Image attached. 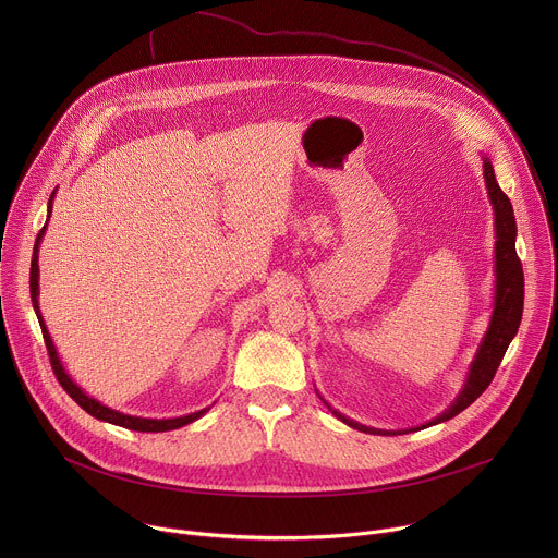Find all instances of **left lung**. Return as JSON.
<instances>
[{"label": "left lung", "mask_w": 558, "mask_h": 558, "mask_svg": "<svg viewBox=\"0 0 558 558\" xmlns=\"http://www.w3.org/2000/svg\"><path fill=\"white\" fill-rule=\"evenodd\" d=\"M484 179H486V187H488V196L495 209V227H497V241H495V311L490 317V327L480 344V351H476L470 368H468V377L465 384L461 388V392L457 395V400L435 420H430L424 426L417 428H409V430H379V428H371L364 424H357L349 417H344L342 413L333 411L331 413L344 422L351 428H357L362 433H371V435H404V433H415L441 422L452 420L454 415H459L463 409H468L476 397H480L493 381L512 338L519 331L521 325V315H523V267L521 260L517 256V220H514V211L510 205V198L501 192L497 179H495V170L490 158L484 156Z\"/></svg>", "instance_id": "obj_1"}]
</instances>
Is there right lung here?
<instances>
[{"instance_id": "obj_1", "label": "right lung", "mask_w": 558, "mask_h": 558, "mask_svg": "<svg viewBox=\"0 0 558 558\" xmlns=\"http://www.w3.org/2000/svg\"><path fill=\"white\" fill-rule=\"evenodd\" d=\"M52 198H54V192H52V196H50V201H48V218H50V211H52ZM44 231H46V225H44V229L37 233V241H35V252H33V263H31V298H33L35 313H37V317H39L44 342H46L48 357H50V366H52V371H54L59 384L63 386V390H65V392L72 397V400H74L78 407H82L86 413H90L93 417H97V420H101V422H110V424H114V426H123V428H128V430H138V433H166V430L181 428V426L192 424V422H196L198 417H203L209 409H203V411H198V413L183 415V417H172V420L132 417V415L119 413V411L108 409V407H104L101 402L93 400L90 395H86L82 388H78V386L70 379V375L65 373V368H63V364H61V360H59V355H57V351H54V344H52L50 333H48V329H46V325H44V317H41V313H39V302H37V295H39V265H37V260H39V243H41V238H44Z\"/></svg>"}]
</instances>
